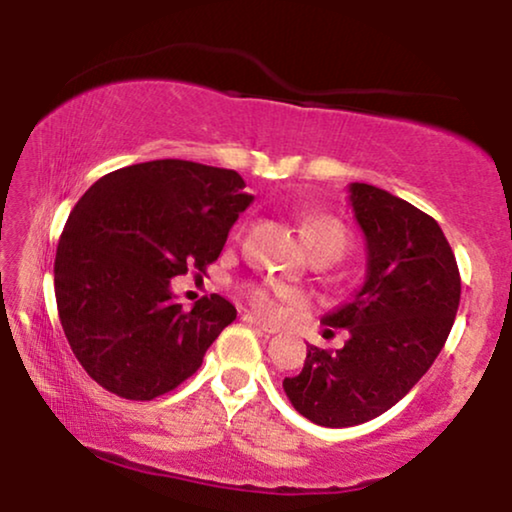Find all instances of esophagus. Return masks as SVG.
<instances>
[{"label":"esophagus","instance_id":"obj_1","mask_svg":"<svg viewBox=\"0 0 512 512\" xmlns=\"http://www.w3.org/2000/svg\"><path fill=\"white\" fill-rule=\"evenodd\" d=\"M244 321H247L249 326H256V328H261V331H265V333H277L279 328L277 326H272V324H268V321H263V319H258L256 314H244L242 317Z\"/></svg>","mask_w":512,"mask_h":512}]
</instances>
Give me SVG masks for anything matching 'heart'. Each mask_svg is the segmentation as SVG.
I'll use <instances>...</instances> for the list:
<instances>
[{"label": "heart", "instance_id": "heart-1", "mask_svg": "<svg viewBox=\"0 0 512 512\" xmlns=\"http://www.w3.org/2000/svg\"><path fill=\"white\" fill-rule=\"evenodd\" d=\"M303 235L307 244H310V249L333 247L338 249L340 254L342 249H345V230H342L340 223H335L333 219H310L305 223ZM244 291H247L251 305H254L261 314H272L277 310L279 300L293 298V293L275 284H249Z\"/></svg>", "mask_w": 512, "mask_h": 512}]
</instances>
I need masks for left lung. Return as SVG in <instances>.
<instances>
[{"label": "left lung", "mask_w": 512, "mask_h": 512, "mask_svg": "<svg viewBox=\"0 0 512 512\" xmlns=\"http://www.w3.org/2000/svg\"><path fill=\"white\" fill-rule=\"evenodd\" d=\"M349 205L366 235V282L324 317L349 340L335 352L307 345L303 370L284 380L293 408L331 429L380 417L422 380L461 296L457 258L429 214L359 181Z\"/></svg>", "instance_id": "1"}]
</instances>
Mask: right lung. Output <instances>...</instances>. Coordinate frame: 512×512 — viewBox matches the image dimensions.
Returning a JSON list of instances; mask_svg holds the SVG:
<instances>
[{
	"label": "right lung",
	"mask_w": 512,
	"mask_h": 512,
	"mask_svg": "<svg viewBox=\"0 0 512 512\" xmlns=\"http://www.w3.org/2000/svg\"><path fill=\"white\" fill-rule=\"evenodd\" d=\"M235 170L151 160L104 174L69 214L55 254L62 331L83 370L130 401L163 396L200 368L237 310L212 293L191 310L170 279L219 258L254 195Z\"/></svg>",
	"instance_id": "obj_1"
}]
</instances>
